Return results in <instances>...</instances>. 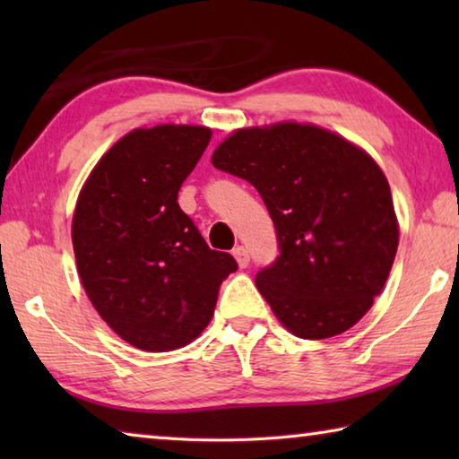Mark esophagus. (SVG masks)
<instances>
[{
  "mask_svg": "<svg viewBox=\"0 0 459 459\" xmlns=\"http://www.w3.org/2000/svg\"><path fill=\"white\" fill-rule=\"evenodd\" d=\"M232 255H235V259H237V263H238V267H240V269L248 267V261H251V257H248V251H247L245 247H237L235 251H232Z\"/></svg>",
  "mask_w": 459,
  "mask_h": 459,
  "instance_id": "34e87169",
  "label": "esophagus"
}]
</instances>
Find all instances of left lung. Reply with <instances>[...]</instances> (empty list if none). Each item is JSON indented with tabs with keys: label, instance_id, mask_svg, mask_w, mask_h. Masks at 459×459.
Listing matches in <instances>:
<instances>
[{
	"label": "left lung",
	"instance_id": "1",
	"mask_svg": "<svg viewBox=\"0 0 459 459\" xmlns=\"http://www.w3.org/2000/svg\"><path fill=\"white\" fill-rule=\"evenodd\" d=\"M212 166L251 182L273 219L281 255L255 283L283 328L304 340L351 330L383 291L399 247L377 161L333 131L279 121L232 131Z\"/></svg>",
	"mask_w": 459,
	"mask_h": 459
}]
</instances>
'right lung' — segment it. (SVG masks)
<instances>
[{
    "label": "right lung",
    "mask_w": 459,
    "mask_h": 459,
    "mask_svg": "<svg viewBox=\"0 0 459 459\" xmlns=\"http://www.w3.org/2000/svg\"><path fill=\"white\" fill-rule=\"evenodd\" d=\"M212 129L161 123L108 147L76 198L73 248L81 283L103 322L145 352L178 351L214 316L237 271L178 204V190Z\"/></svg>",
    "instance_id": "1"
}]
</instances>
